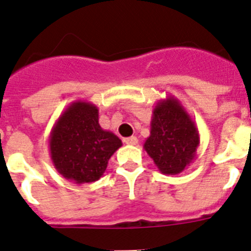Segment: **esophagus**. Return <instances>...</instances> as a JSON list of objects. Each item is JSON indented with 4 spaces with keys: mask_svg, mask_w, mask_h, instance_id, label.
Instances as JSON below:
<instances>
[{
    "mask_svg": "<svg viewBox=\"0 0 251 251\" xmlns=\"http://www.w3.org/2000/svg\"><path fill=\"white\" fill-rule=\"evenodd\" d=\"M125 142L127 144V145L134 146L137 144V139H136V136H131V137H127V139H125Z\"/></svg>",
    "mask_w": 251,
    "mask_h": 251,
    "instance_id": "esophagus-1",
    "label": "esophagus"
}]
</instances>
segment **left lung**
Listing matches in <instances>:
<instances>
[{
	"instance_id": "left-lung-1",
	"label": "left lung",
	"mask_w": 251,
	"mask_h": 251,
	"mask_svg": "<svg viewBox=\"0 0 251 251\" xmlns=\"http://www.w3.org/2000/svg\"><path fill=\"white\" fill-rule=\"evenodd\" d=\"M150 136L144 149L160 173L177 175L196 156L200 144L199 130L177 99L168 96L152 110Z\"/></svg>"
}]
</instances>
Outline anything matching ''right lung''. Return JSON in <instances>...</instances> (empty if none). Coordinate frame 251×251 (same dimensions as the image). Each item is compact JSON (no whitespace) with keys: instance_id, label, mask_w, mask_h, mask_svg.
I'll use <instances>...</instances> for the list:
<instances>
[{"instance_id":"right-lung-1","label":"right lung","mask_w":251,"mask_h":251,"mask_svg":"<svg viewBox=\"0 0 251 251\" xmlns=\"http://www.w3.org/2000/svg\"><path fill=\"white\" fill-rule=\"evenodd\" d=\"M49 144L56 170L78 185L100 179L110 157L123 146L114 132L100 126L98 106L82 100L70 103L60 115Z\"/></svg>"}]
</instances>
